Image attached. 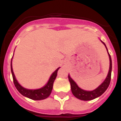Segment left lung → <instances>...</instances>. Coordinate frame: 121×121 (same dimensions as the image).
<instances>
[{
    "label": "left lung",
    "mask_w": 121,
    "mask_h": 121,
    "mask_svg": "<svg viewBox=\"0 0 121 121\" xmlns=\"http://www.w3.org/2000/svg\"><path fill=\"white\" fill-rule=\"evenodd\" d=\"M102 43L104 44L105 47L107 48V47L105 44L104 42L101 41ZM107 50H108L107 48ZM108 54L109 56V59H110V70H109L107 76V78L104 81V82L102 83L100 85H99L96 89L94 90L93 91H85L84 90L80 88L78 86L75 82L70 78V75L68 74V80L70 81V85H71V89L72 91L73 95L77 98L78 99H81L82 100H90L95 99V98H98L100 96L104 93L106 91L107 88L108 87L111 81V75H112V59L111 56L108 52Z\"/></svg>",
    "instance_id": "left-lung-1"
}]
</instances>
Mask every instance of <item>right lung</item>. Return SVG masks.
Segmentation results:
<instances>
[{"label": "right lung", "instance_id": "add662e5", "mask_svg": "<svg viewBox=\"0 0 121 121\" xmlns=\"http://www.w3.org/2000/svg\"><path fill=\"white\" fill-rule=\"evenodd\" d=\"M59 69V68H57V70H56L51 74L48 83L43 87L37 90H28L22 87L18 83L17 80L16 79V78H15V76L14 74L13 71L12 59H11V70L13 82L15 86H16V88L19 91V92L21 94H22L23 96H24L25 97H27V98H30L31 99H33V100H42V99H45L46 98H47L50 96V95L51 93V91H52V89H53V83H54V81L55 80L57 76V71H58Z\"/></svg>", "mask_w": 121, "mask_h": 121}]
</instances>
